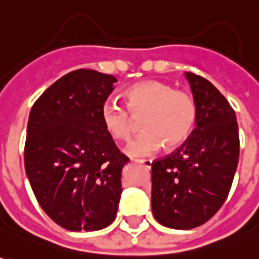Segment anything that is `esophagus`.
<instances>
[{
	"mask_svg": "<svg viewBox=\"0 0 259 259\" xmlns=\"http://www.w3.org/2000/svg\"><path fill=\"white\" fill-rule=\"evenodd\" d=\"M136 162H138V163H142L146 169H152V165H153V162L149 160V159H142V160H136Z\"/></svg>",
	"mask_w": 259,
	"mask_h": 259,
	"instance_id": "esophagus-1",
	"label": "esophagus"
}]
</instances>
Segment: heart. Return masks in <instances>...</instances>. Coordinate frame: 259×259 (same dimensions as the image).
<instances>
[{
    "label": "heart",
    "mask_w": 259,
    "mask_h": 259,
    "mask_svg": "<svg viewBox=\"0 0 259 259\" xmlns=\"http://www.w3.org/2000/svg\"><path fill=\"white\" fill-rule=\"evenodd\" d=\"M127 110L116 100L104 102L100 119L114 140L126 142L136 129L133 117L140 119L142 133L126 147L132 157H147L163 145L176 147L189 138L196 121V103L191 94L175 90L163 81L147 80L132 85L124 93Z\"/></svg>",
    "instance_id": "heart-1"
}]
</instances>
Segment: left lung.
Returning <instances> with one entry per match:
<instances>
[{"label": "left lung", "instance_id": "obj_1", "mask_svg": "<svg viewBox=\"0 0 259 259\" xmlns=\"http://www.w3.org/2000/svg\"><path fill=\"white\" fill-rule=\"evenodd\" d=\"M196 103L191 136L152 165V212L159 224L192 229L209 221L227 199L239 159L234 109L206 78L185 73Z\"/></svg>", "mask_w": 259, "mask_h": 259}]
</instances>
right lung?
Listing matches in <instances>:
<instances>
[{
	"label": "right lung",
	"instance_id": "1",
	"mask_svg": "<svg viewBox=\"0 0 259 259\" xmlns=\"http://www.w3.org/2000/svg\"><path fill=\"white\" fill-rule=\"evenodd\" d=\"M116 77L76 70L34 103L24 165L42 210L68 231H99L112 224L129 159L106 132L100 110Z\"/></svg>",
	"mask_w": 259,
	"mask_h": 259
}]
</instances>
